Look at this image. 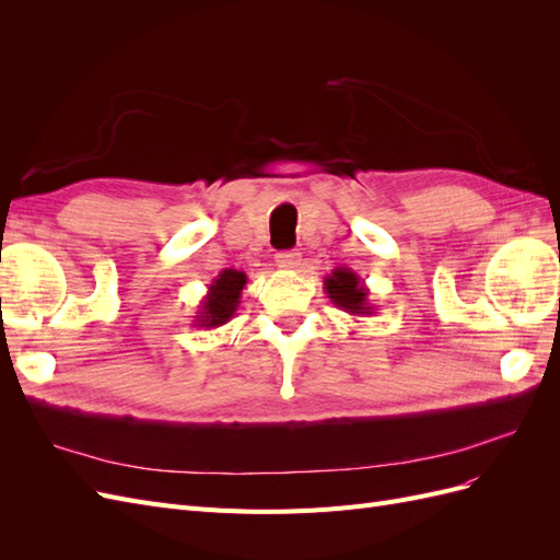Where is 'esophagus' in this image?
Listing matches in <instances>:
<instances>
[{
    "label": "esophagus",
    "instance_id": "1",
    "mask_svg": "<svg viewBox=\"0 0 560 560\" xmlns=\"http://www.w3.org/2000/svg\"><path fill=\"white\" fill-rule=\"evenodd\" d=\"M276 264H278V268H284V270L296 268L301 264V254L296 249L280 252V254H276Z\"/></svg>",
    "mask_w": 560,
    "mask_h": 560
}]
</instances>
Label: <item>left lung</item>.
Wrapping results in <instances>:
<instances>
[{
	"instance_id": "1",
	"label": "left lung",
	"mask_w": 560,
	"mask_h": 560,
	"mask_svg": "<svg viewBox=\"0 0 560 560\" xmlns=\"http://www.w3.org/2000/svg\"><path fill=\"white\" fill-rule=\"evenodd\" d=\"M325 292L331 299L336 308L346 311L348 315L364 317L374 315L376 306L369 301V290L364 280L350 268L338 266L331 270V276L325 278Z\"/></svg>"
}]
</instances>
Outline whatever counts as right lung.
<instances>
[{
    "instance_id": "right-lung-1",
    "label": "right lung",
    "mask_w": 560,
    "mask_h": 560,
    "mask_svg": "<svg viewBox=\"0 0 560 560\" xmlns=\"http://www.w3.org/2000/svg\"><path fill=\"white\" fill-rule=\"evenodd\" d=\"M247 284V276L243 270H222L210 284H208V294L202 296L198 313L194 315V325L196 327H206V329H217L226 325V322L238 311V303L243 296V290Z\"/></svg>"
}]
</instances>
